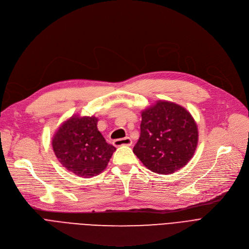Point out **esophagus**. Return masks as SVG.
I'll use <instances>...</instances> for the list:
<instances>
[{"instance_id":"obj_1","label":"esophagus","mask_w":249,"mask_h":249,"mask_svg":"<svg viewBox=\"0 0 249 249\" xmlns=\"http://www.w3.org/2000/svg\"><path fill=\"white\" fill-rule=\"evenodd\" d=\"M133 142L129 138H124V139H119V140H114L113 144L115 147H122V145H131Z\"/></svg>"}]
</instances>
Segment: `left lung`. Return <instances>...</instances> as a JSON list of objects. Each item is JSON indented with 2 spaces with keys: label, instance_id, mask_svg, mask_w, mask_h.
Here are the masks:
<instances>
[{
  "label": "left lung",
  "instance_id": "1",
  "mask_svg": "<svg viewBox=\"0 0 249 249\" xmlns=\"http://www.w3.org/2000/svg\"><path fill=\"white\" fill-rule=\"evenodd\" d=\"M198 144V127L185 107L158 100L142 111L135 155L154 173L170 175L188 164Z\"/></svg>",
  "mask_w": 249,
  "mask_h": 249
}]
</instances>
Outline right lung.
<instances>
[{
	"label": "right lung",
	"mask_w": 249,
	"mask_h": 249,
	"mask_svg": "<svg viewBox=\"0 0 249 249\" xmlns=\"http://www.w3.org/2000/svg\"><path fill=\"white\" fill-rule=\"evenodd\" d=\"M97 122L95 116L73 115L52 139L54 154L61 165L83 178L100 174L115 151L97 129Z\"/></svg>",
	"instance_id": "1"
}]
</instances>
